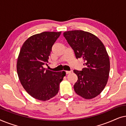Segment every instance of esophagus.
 Listing matches in <instances>:
<instances>
[{
  "label": "esophagus",
  "instance_id": "1",
  "mask_svg": "<svg viewBox=\"0 0 126 126\" xmlns=\"http://www.w3.org/2000/svg\"><path fill=\"white\" fill-rule=\"evenodd\" d=\"M65 73H66V74H69L71 73V71H68V70H66V71H65Z\"/></svg>",
  "mask_w": 126,
  "mask_h": 126
}]
</instances>
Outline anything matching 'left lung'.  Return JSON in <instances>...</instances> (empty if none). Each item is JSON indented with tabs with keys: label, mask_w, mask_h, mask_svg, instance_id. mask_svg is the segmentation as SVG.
I'll return each instance as SVG.
<instances>
[{
	"label": "left lung",
	"mask_w": 126,
	"mask_h": 126,
	"mask_svg": "<svg viewBox=\"0 0 126 126\" xmlns=\"http://www.w3.org/2000/svg\"><path fill=\"white\" fill-rule=\"evenodd\" d=\"M63 35L73 50L76 58L84 61L81 70H73L78 77L74 90L84 99L95 97L104 89L109 76L110 58L106 47L90 32L73 30L64 32Z\"/></svg>",
	"instance_id": "8db88e82"
}]
</instances>
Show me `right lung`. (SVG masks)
Masks as SVG:
<instances>
[{"label": "right lung", "mask_w": 126, "mask_h": 126, "mask_svg": "<svg viewBox=\"0 0 126 126\" xmlns=\"http://www.w3.org/2000/svg\"><path fill=\"white\" fill-rule=\"evenodd\" d=\"M61 32H45L29 37L24 42L17 61V72L24 89L36 99L48 100L57 94L66 73L44 68L51 48Z\"/></svg>", "instance_id": "obj_1"}]
</instances>
